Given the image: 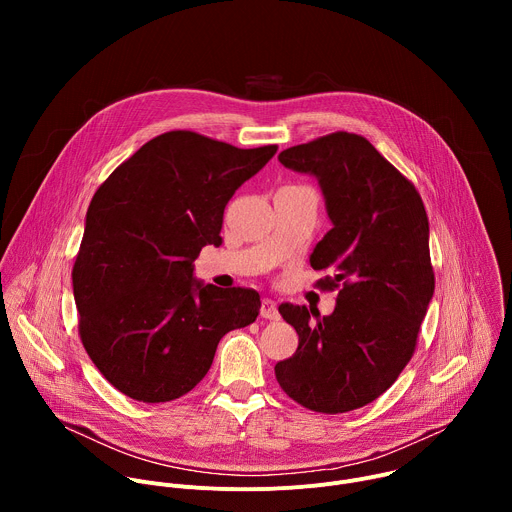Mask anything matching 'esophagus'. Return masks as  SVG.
Masks as SVG:
<instances>
[{
  "label": "esophagus",
  "instance_id": "1",
  "mask_svg": "<svg viewBox=\"0 0 512 512\" xmlns=\"http://www.w3.org/2000/svg\"><path fill=\"white\" fill-rule=\"evenodd\" d=\"M261 316L265 320H279L281 318L279 310H277V304L273 300H267V298L261 302Z\"/></svg>",
  "mask_w": 512,
  "mask_h": 512
}]
</instances>
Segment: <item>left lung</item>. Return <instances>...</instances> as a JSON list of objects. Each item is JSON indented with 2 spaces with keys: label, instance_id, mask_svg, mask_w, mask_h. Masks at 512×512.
Wrapping results in <instances>:
<instances>
[{
  "label": "left lung",
  "instance_id": "8db88e82",
  "mask_svg": "<svg viewBox=\"0 0 512 512\" xmlns=\"http://www.w3.org/2000/svg\"><path fill=\"white\" fill-rule=\"evenodd\" d=\"M279 162L320 180L334 227L310 263L332 271L316 287L338 298L324 318L279 306L300 344L275 377L302 407L346 413L381 397L415 352L435 287L427 212L413 182L362 135L334 131L283 150Z\"/></svg>",
  "mask_w": 512,
  "mask_h": 512
}]
</instances>
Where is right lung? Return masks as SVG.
<instances>
[{
  "mask_svg": "<svg viewBox=\"0 0 512 512\" xmlns=\"http://www.w3.org/2000/svg\"><path fill=\"white\" fill-rule=\"evenodd\" d=\"M277 145L241 150L166 131L97 188L72 265L79 336L123 395L166 403L208 373L218 340L259 316L255 289L192 279L204 245H221L225 206Z\"/></svg>",
  "mask_w": 512,
  "mask_h": 512,
  "instance_id": "right-lung-1",
  "label": "right lung"
}]
</instances>
